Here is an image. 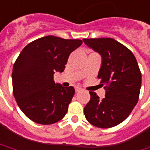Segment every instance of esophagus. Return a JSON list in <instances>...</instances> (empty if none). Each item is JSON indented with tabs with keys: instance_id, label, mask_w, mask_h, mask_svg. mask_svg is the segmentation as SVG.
Wrapping results in <instances>:
<instances>
[{
	"instance_id": "obj_1",
	"label": "esophagus",
	"mask_w": 150,
	"mask_h": 150,
	"mask_svg": "<svg viewBox=\"0 0 150 150\" xmlns=\"http://www.w3.org/2000/svg\"><path fill=\"white\" fill-rule=\"evenodd\" d=\"M80 91H81V88H80V87L75 88V92H80Z\"/></svg>"
}]
</instances>
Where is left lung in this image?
<instances>
[{
	"label": "left lung",
	"instance_id": "1",
	"mask_svg": "<svg viewBox=\"0 0 150 150\" xmlns=\"http://www.w3.org/2000/svg\"><path fill=\"white\" fill-rule=\"evenodd\" d=\"M101 55L98 78L105 85V98L90 92L91 100L84 109L86 120L99 128H111L129 115L139 100L141 73L134 54L112 38L83 39Z\"/></svg>",
	"mask_w": 150,
	"mask_h": 150
}]
</instances>
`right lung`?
<instances>
[{
    "label": "right lung",
    "mask_w": 150,
    "mask_h": 150,
    "mask_svg": "<svg viewBox=\"0 0 150 150\" xmlns=\"http://www.w3.org/2000/svg\"><path fill=\"white\" fill-rule=\"evenodd\" d=\"M81 44V40L48 35L30 42L19 54L12 70L13 95L32 121L51 125L67 113L75 89L54 83L53 76L64 71L70 53Z\"/></svg>",
    "instance_id": "obj_1"
}]
</instances>
